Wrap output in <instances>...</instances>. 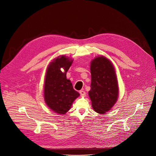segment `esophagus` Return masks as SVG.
Here are the masks:
<instances>
[{
    "label": "esophagus",
    "instance_id": "34e87169",
    "mask_svg": "<svg viewBox=\"0 0 156 156\" xmlns=\"http://www.w3.org/2000/svg\"><path fill=\"white\" fill-rule=\"evenodd\" d=\"M80 94L81 95V96H86V92L84 91H80Z\"/></svg>",
    "mask_w": 156,
    "mask_h": 156
}]
</instances>
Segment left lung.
<instances>
[{
	"label": "left lung",
	"mask_w": 156,
	"mask_h": 156,
	"mask_svg": "<svg viewBox=\"0 0 156 156\" xmlns=\"http://www.w3.org/2000/svg\"><path fill=\"white\" fill-rule=\"evenodd\" d=\"M91 83L89 91L93 109L103 114L110 110L116 102L119 87L114 67L107 58H95L91 63Z\"/></svg>",
	"instance_id": "left-lung-1"
}]
</instances>
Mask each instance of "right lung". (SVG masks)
Instances as JSON below:
<instances>
[{
	"label": "right lung",
	"instance_id": "right-lung-1",
	"mask_svg": "<svg viewBox=\"0 0 156 156\" xmlns=\"http://www.w3.org/2000/svg\"><path fill=\"white\" fill-rule=\"evenodd\" d=\"M72 63L73 60L62 55L54 59L47 69L44 83V99L51 109L60 115L68 112L74 100L80 96L66 76ZM62 68L64 70L63 73L61 71Z\"/></svg>",
	"mask_w": 156,
	"mask_h": 156
}]
</instances>
